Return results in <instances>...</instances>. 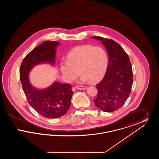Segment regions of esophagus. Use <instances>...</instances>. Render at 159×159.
I'll use <instances>...</instances> for the list:
<instances>
[{"label": "esophagus", "instance_id": "34e87169", "mask_svg": "<svg viewBox=\"0 0 159 159\" xmlns=\"http://www.w3.org/2000/svg\"><path fill=\"white\" fill-rule=\"evenodd\" d=\"M76 88L79 90H84L87 88V87L85 86H76Z\"/></svg>", "mask_w": 159, "mask_h": 159}]
</instances>
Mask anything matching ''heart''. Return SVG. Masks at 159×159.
Here are the masks:
<instances>
[{"label":"heart","instance_id":"obj_1","mask_svg":"<svg viewBox=\"0 0 159 159\" xmlns=\"http://www.w3.org/2000/svg\"><path fill=\"white\" fill-rule=\"evenodd\" d=\"M108 57L101 47L91 45L77 46L68 53L67 62H62L60 69L68 82H72L81 75L82 82H97L106 75Z\"/></svg>","mask_w":159,"mask_h":159}]
</instances>
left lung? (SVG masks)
I'll use <instances>...</instances> for the list:
<instances>
[{
  "instance_id": "8db88e82",
  "label": "left lung",
  "mask_w": 159,
  "mask_h": 159,
  "mask_svg": "<svg viewBox=\"0 0 159 159\" xmlns=\"http://www.w3.org/2000/svg\"><path fill=\"white\" fill-rule=\"evenodd\" d=\"M102 42L106 47L109 62L106 75L97 84L95 106L105 112L120 108L129 97L133 83V73L128 54L121 46L111 39L91 37Z\"/></svg>"
}]
</instances>
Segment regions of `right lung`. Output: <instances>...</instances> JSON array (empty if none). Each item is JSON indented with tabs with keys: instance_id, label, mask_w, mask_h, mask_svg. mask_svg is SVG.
I'll return each instance as SVG.
<instances>
[{
	"instance_id": "obj_1",
	"label": "right lung",
	"mask_w": 159,
	"mask_h": 159,
	"mask_svg": "<svg viewBox=\"0 0 159 159\" xmlns=\"http://www.w3.org/2000/svg\"><path fill=\"white\" fill-rule=\"evenodd\" d=\"M57 41H45L37 46L24 58L20 70L23 91L30 105L38 113L49 119L60 117L68 111L73 92L71 85L55 82L45 89L33 88L29 82L31 68L41 63L55 64Z\"/></svg>"
}]
</instances>
